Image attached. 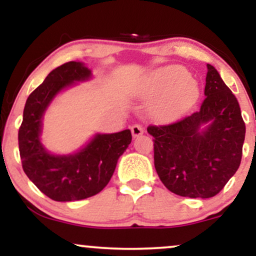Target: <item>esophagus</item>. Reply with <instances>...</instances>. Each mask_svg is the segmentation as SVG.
Masks as SVG:
<instances>
[{"instance_id":"esophagus-1","label":"esophagus","mask_w":256,"mask_h":256,"mask_svg":"<svg viewBox=\"0 0 256 256\" xmlns=\"http://www.w3.org/2000/svg\"><path fill=\"white\" fill-rule=\"evenodd\" d=\"M143 131H144V130H143L142 125L134 124V125L131 126V132H132V136H134V137L140 136V134H143Z\"/></svg>"}]
</instances>
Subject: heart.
<instances>
[{
	"label": "heart",
	"mask_w": 256,
	"mask_h": 256,
	"mask_svg": "<svg viewBox=\"0 0 256 256\" xmlns=\"http://www.w3.org/2000/svg\"><path fill=\"white\" fill-rule=\"evenodd\" d=\"M146 94L158 96L152 113L161 120H171L184 113L198 95V83L180 66H165L152 72Z\"/></svg>",
	"instance_id": "obj_1"
}]
</instances>
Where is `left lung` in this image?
<instances>
[{
  "instance_id": "1",
  "label": "left lung",
  "mask_w": 256,
  "mask_h": 256,
  "mask_svg": "<svg viewBox=\"0 0 256 256\" xmlns=\"http://www.w3.org/2000/svg\"><path fill=\"white\" fill-rule=\"evenodd\" d=\"M201 108L167 125H149L154 165L160 180L176 195L213 198L238 170L246 136L238 101L218 71L207 64ZM202 124L208 126L200 130Z\"/></svg>"
}]
</instances>
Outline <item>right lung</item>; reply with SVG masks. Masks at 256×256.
Segmentation results:
<instances>
[{
	"mask_svg": "<svg viewBox=\"0 0 256 256\" xmlns=\"http://www.w3.org/2000/svg\"><path fill=\"white\" fill-rule=\"evenodd\" d=\"M90 77L88 67L70 61L52 70L26 100L18 134L22 170L32 183L54 201H78L104 190L120 155L131 143L130 130L96 134L83 149L71 155H52L40 143L43 114L52 98L74 82Z\"/></svg>",
	"mask_w": 256,
	"mask_h": 256,
	"instance_id": "obj_1",
	"label": "right lung"
}]
</instances>
